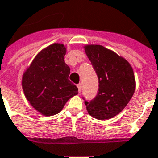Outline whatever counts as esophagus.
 <instances>
[{"instance_id":"34e87169","label":"esophagus","mask_w":158,"mask_h":158,"mask_svg":"<svg viewBox=\"0 0 158 158\" xmlns=\"http://www.w3.org/2000/svg\"><path fill=\"white\" fill-rule=\"evenodd\" d=\"M77 87H78L79 92V93H80V92H81V84H79V85H77Z\"/></svg>"}]
</instances>
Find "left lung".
<instances>
[{"label":"left lung","mask_w":158,"mask_h":158,"mask_svg":"<svg viewBox=\"0 0 158 158\" xmlns=\"http://www.w3.org/2000/svg\"><path fill=\"white\" fill-rule=\"evenodd\" d=\"M86 55L99 79V91L90 102L85 101L89 115L110 120L121 113L135 89L132 67L126 58L99 44H85Z\"/></svg>","instance_id":"left-lung-1"}]
</instances>
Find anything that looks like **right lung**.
Listing matches in <instances>:
<instances>
[{
    "label": "right lung",
    "mask_w": 158,
    "mask_h": 158,
    "mask_svg": "<svg viewBox=\"0 0 158 158\" xmlns=\"http://www.w3.org/2000/svg\"><path fill=\"white\" fill-rule=\"evenodd\" d=\"M67 46L53 43L37 53L22 77L26 99L44 116L61 111L70 98L78 94V88L69 80L70 69L64 62Z\"/></svg>",
    "instance_id": "obj_1"
}]
</instances>
